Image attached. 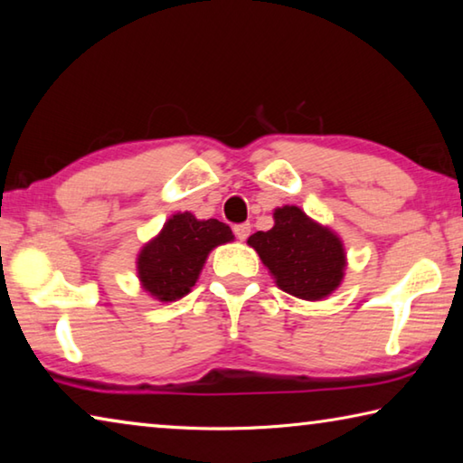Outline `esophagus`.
<instances>
[{"mask_svg": "<svg viewBox=\"0 0 463 463\" xmlns=\"http://www.w3.org/2000/svg\"><path fill=\"white\" fill-rule=\"evenodd\" d=\"M234 234H237V239L245 241L249 234H250V224L249 222H241V224H234Z\"/></svg>", "mask_w": 463, "mask_h": 463, "instance_id": "1", "label": "esophagus"}]
</instances>
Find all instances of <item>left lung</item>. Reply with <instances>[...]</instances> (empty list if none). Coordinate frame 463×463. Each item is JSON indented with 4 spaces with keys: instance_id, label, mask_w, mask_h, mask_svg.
Returning a JSON list of instances; mask_svg holds the SVG:
<instances>
[{
    "instance_id": "obj_1",
    "label": "left lung",
    "mask_w": 463,
    "mask_h": 463,
    "mask_svg": "<svg viewBox=\"0 0 463 463\" xmlns=\"http://www.w3.org/2000/svg\"><path fill=\"white\" fill-rule=\"evenodd\" d=\"M276 224L249 237V245L284 292L302 300H320L341 284L345 250L336 234L312 222L298 206L273 213Z\"/></svg>"
}]
</instances>
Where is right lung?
<instances>
[{"label": "right lung", "mask_w": 463, "mask_h": 463, "mask_svg": "<svg viewBox=\"0 0 463 463\" xmlns=\"http://www.w3.org/2000/svg\"><path fill=\"white\" fill-rule=\"evenodd\" d=\"M231 239V226L216 218L198 221L190 213L171 216L159 237L138 255L143 288L161 302L179 300L194 288L210 250Z\"/></svg>", "instance_id": "right-lung-1"}]
</instances>
